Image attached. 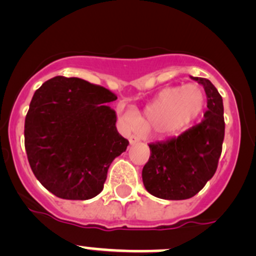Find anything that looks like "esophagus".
Listing matches in <instances>:
<instances>
[{
    "instance_id": "esophagus-1",
    "label": "esophagus",
    "mask_w": 256,
    "mask_h": 256,
    "mask_svg": "<svg viewBox=\"0 0 256 256\" xmlns=\"http://www.w3.org/2000/svg\"><path fill=\"white\" fill-rule=\"evenodd\" d=\"M138 142H139V138L136 136H129V143H130V146H134V144H136Z\"/></svg>"
}]
</instances>
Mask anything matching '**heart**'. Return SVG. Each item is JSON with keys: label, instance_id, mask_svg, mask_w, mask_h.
Returning <instances> with one entry per match:
<instances>
[{"label": "heart", "instance_id": "heart-1", "mask_svg": "<svg viewBox=\"0 0 256 256\" xmlns=\"http://www.w3.org/2000/svg\"><path fill=\"white\" fill-rule=\"evenodd\" d=\"M206 106V94L198 84L170 87L162 90L138 118L143 132H178L200 116Z\"/></svg>", "mask_w": 256, "mask_h": 256}]
</instances>
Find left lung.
I'll use <instances>...</instances> for the list:
<instances>
[{"label": "left lung", "mask_w": 256, "mask_h": 256, "mask_svg": "<svg viewBox=\"0 0 256 256\" xmlns=\"http://www.w3.org/2000/svg\"><path fill=\"white\" fill-rule=\"evenodd\" d=\"M192 78L206 90L208 110L204 120L176 138L149 144L150 156L142 172L146 192L166 200H183L198 194L213 178L222 154V98L209 80Z\"/></svg>", "instance_id": "left-lung-1"}]
</instances>
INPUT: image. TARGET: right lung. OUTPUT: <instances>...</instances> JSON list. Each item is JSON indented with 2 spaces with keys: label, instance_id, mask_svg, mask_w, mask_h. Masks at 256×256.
Instances as JSON below:
<instances>
[{
  "label": "right lung",
  "instance_id": "obj_1",
  "mask_svg": "<svg viewBox=\"0 0 256 256\" xmlns=\"http://www.w3.org/2000/svg\"><path fill=\"white\" fill-rule=\"evenodd\" d=\"M110 90L57 76L34 92L24 148L34 176L56 196L87 200L103 190L110 163L129 142L118 133Z\"/></svg>",
  "mask_w": 256,
  "mask_h": 256
}]
</instances>
